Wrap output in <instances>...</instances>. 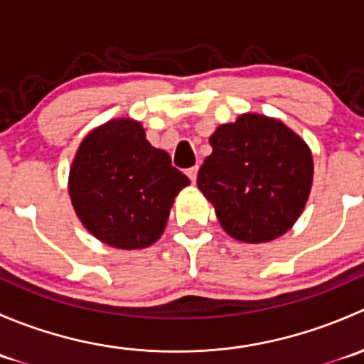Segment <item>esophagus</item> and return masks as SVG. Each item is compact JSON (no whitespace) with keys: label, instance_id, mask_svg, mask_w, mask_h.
<instances>
[{"label":"esophagus","instance_id":"esophagus-1","mask_svg":"<svg viewBox=\"0 0 364 364\" xmlns=\"http://www.w3.org/2000/svg\"><path fill=\"white\" fill-rule=\"evenodd\" d=\"M197 172H199V165H193V167L186 168V176H188V178L192 179V183H196Z\"/></svg>","mask_w":364,"mask_h":364}]
</instances>
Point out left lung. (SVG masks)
I'll use <instances>...</instances> for the list:
<instances>
[{
	"instance_id": "left-lung-1",
	"label": "left lung",
	"mask_w": 364,
	"mask_h": 364,
	"mask_svg": "<svg viewBox=\"0 0 364 364\" xmlns=\"http://www.w3.org/2000/svg\"><path fill=\"white\" fill-rule=\"evenodd\" d=\"M209 144L213 153L197 186L215 205L223 230L245 243H266L287 232L310 196L308 146L284 123L260 114L222 124Z\"/></svg>"
}]
</instances>
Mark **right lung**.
Returning a JSON list of instances; mask_svg holds the SVG:
<instances>
[{"instance_id":"add662e5","label":"right lung","mask_w":364,"mask_h":364,"mask_svg":"<svg viewBox=\"0 0 364 364\" xmlns=\"http://www.w3.org/2000/svg\"><path fill=\"white\" fill-rule=\"evenodd\" d=\"M190 179L146 141L137 121L112 119L91 132L70 168V197L87 230L123 250L161 236L179 190Z\"/></svg>"}]
</instances>
